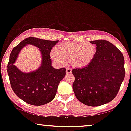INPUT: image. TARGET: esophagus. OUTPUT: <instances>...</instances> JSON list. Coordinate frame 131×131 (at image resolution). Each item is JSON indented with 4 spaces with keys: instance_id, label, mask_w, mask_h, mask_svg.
Returning <instances> with one entry per match:
<instances>
[{
    "instance_id": "obj_1",
    "label": "esophagus",
    "mask_w": 131,
    "mask_h": 131,
    "mask_svg": "<svg viewBox=\"0 0 131 131\" xmlns=\"http://www.w3.org/2000/svg\"><path fill=\"white\" fill-rule=\"evenodd\" d=\"M71 71H72V70H71V69H70V68H67V69H66V74H71Z\"/></svg>"
}]
</instances>
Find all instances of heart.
<instances>
[{"label": "heart", "instance_id": "b5f03b06", "mask_svg": "<svg viewBox=\"0 0 131 131\" xmlns=\"http://www.w3.org/2000/svg\"><path fill=\"white\" fill-rule=\"evenodd\" d=\"M95 53V46L91 43L65 42L58 44L51 56L54 61L60 64L70 60L73 67L81 68L90 64Z\"/></svg>", "mask_w": 131, "mask_h": 131}]
</instances>
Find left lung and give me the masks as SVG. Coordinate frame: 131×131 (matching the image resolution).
Listing matches in <instances>:
<instances>
[{"instance_id": "left-lung-1", "label": "left lung", "mask_w": 131, "mask_h": 131, "mask_svg": "<svg viewBox=\"0 0 131 131\" xmlns=\"http://www.w3.org/2000/svg\"><path fill=\"white\" fill-rule=\"evenodd\" d=\"M91 43L96 46L95 55L85 67L73 69V89L79 101L96 107L109 103L117 95L125 78V60L120 50L108 41Z\"/></svg>"}]
</instances>
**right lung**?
Here are the masks:
<instances>
[{
    "instance_id": "right-lung-1",
    "label": "right lung",
    "mask_w": 131,
    "mask_h": 131,
    "mask_svg": "<svg viewBox=\"0 0 131 131\" xmlns=\"http://www.w3.org/2000/svg\"><path fill=\"white\" fill-rule=\"evenodd\" d=\"M58 40H47L27 37L14 48L8 64V74L10 86L18 97L29 104L42 105L55 98L60 82L66 76V69H55L51 65L50 53ZM30 44L41 49V66L35 72L25 73L13 65L17 55L26 44Z\"/></svg>"
}]
</instances>
